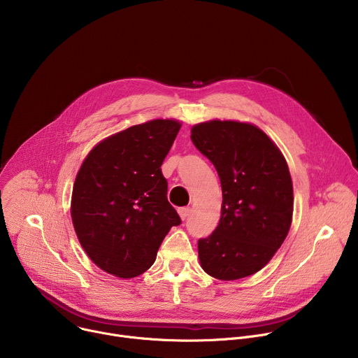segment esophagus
I'll use <instances>...</instances> for the list:
<instances>
[{
	"label": "esophagus",
	"instance_id": "1",
	"mask_svg": "<svg viewBox=\"0 0 358 358\" xmlns=\"http://www.w3.org/2000/svg\"><path fill=\"white\" fill-rule=\"evenodd\" d=\"M189 208L188 207H185V208H180L178 210V214H180V217H181V220H187L188 218V215H189Z\"/></svg>",
	"mask_w": 358,
	"mask_h": 358
}]
</instances>
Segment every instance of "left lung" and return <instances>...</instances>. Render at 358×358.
I'll return each instance as SVG.
<instances>
[{
  "label": "left lung",
  "mask_w": 358,
  "mask_h": 358,
  "mask_svg": "<svg viewBox=\"0 0 358 358\" xmlns=\"http://www.w3.org/2000/svg\"><path fill=\"white\" fill-rule=\"evenodd\" d=\"M191 140L214 164L222 188L220 224L198 241L201 266L220 280L257 273L290 229L293 185L286 160L261 129L248 123H199Z\"/></svg>",
  "instance_id": "1"
}]
</instances>
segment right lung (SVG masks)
Returning <instances> with one entry per match:
<instances>
[{"mask_svg":"<svg viewBox=\"0 0 358 358\" xmlns=\"http://www.w3.org/2000/svg\"><path fill=\"white\" fill-rule=\"evenodd\" d=\"M176 120H151L100 141L72 192V222L87 257L105 272L134 278L181 218L167 199L162 164L178 134Z\"/></svg>","mask_w":358,"mask_h":358,"instance_id":"right-lung-1","label":"right lung"}]
</instances>
